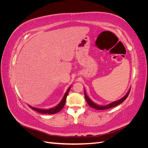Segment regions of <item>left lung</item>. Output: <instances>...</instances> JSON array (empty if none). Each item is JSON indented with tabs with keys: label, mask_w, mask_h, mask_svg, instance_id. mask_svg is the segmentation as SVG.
I'll return each instance as SVG.
<instances>
[{
	"label": "left lung",
	"mask_w": 148,
	"mask_h": 148,
	"mask_svg": "<svg viewBox=\"0 0 148 148\" xmlns=\"http://www.w3.org/2000/svg\"><path fill=\"white\" fill-rule=\"evenodd\" d=\"M130 88L129 89L128 91L127 92L126 95H125V96H124L122 98H121V99H120L119 100L111 102V103H110V104L106 105V106H101V105H99L97 104H96V103H95L93 101H92L90 99H89V98L88 97V96L86 95V91H85V89H84L85 99H86V101L88 104V105L90 107H91L92 108H94V109H97V110H105V109H110V108H112V107H115V106L119 105L120 104L122 103L125 99H127V97H128L129 93H130Z\"/></svg>",
	"instance_id": "obj_1"
}]
</instances>
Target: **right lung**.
<instances>
[{
    "label": "right lung",
    "mask_w": 148,
    "mask_h": 148,
    "mask_svg": "<svg viewBox=\"0 0 148 148\" xmlns=\"http://www.w3.org/2000/svg\"><path fill=\"white\" fill-rule=\"evenodd\" d=\"M71 88V86H70L68 89H67V91H66V92L65 93L64 96L62 98V101L60 102V103L57 106H56V107H53V108H51L49 109H39V108H36V107H33L32 106H30L28 105V106L31 108L32 109H33L35 111H37L39 113H41V114H54L56 113L59 112V111H60L62 109H63V107L65 106V101H66V98L67 95H68V94L69 92L70 89Z\"/></svg>",
    "instance_id": "1"
}]
</instances>
